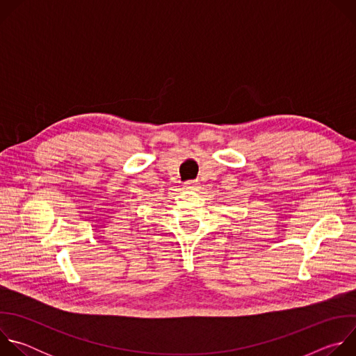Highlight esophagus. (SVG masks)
Here are the masks:
<instances>
[{
    "mask_svg": "<svg viewBox=\"0 0 356 356\" xmlns=\"http://www.w3.org/2000/svg\"><path fill=\"white\" fill-rule=\"evenodd\" d=\"M183 187L186 190H195V188H198V184L195 181H187V183H184Z\"/></svg>",
    "mask_w": 356,
    "mask_h": 356,
    "instance_id": "obj_1",
    "label": "esophagus"
}]
</instances>
